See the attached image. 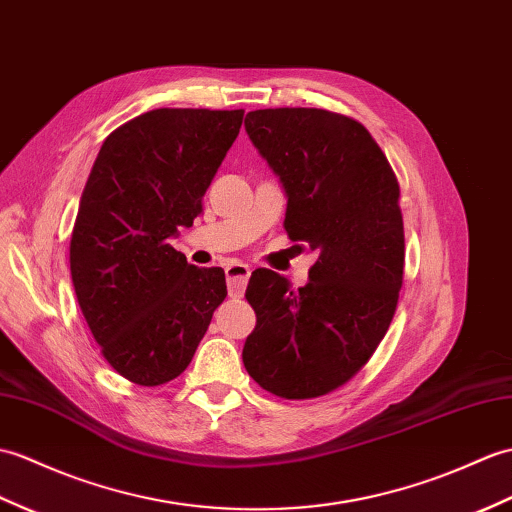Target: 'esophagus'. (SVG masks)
<instances>
[{
    "label": "esophagus",
    "mask_w": 512,
    "mask_h": 512,
    "mask_svg": "<svg viewBox=\"0 0 512 512\" xmlns=\"http://www.w3.org/2000/svg\"><path fill=\"white\" fill-rule=\"evenodd\" d=\"M224 272H227L229 296H233V299H240V296L244 294L246 283H248V277H251V268H248L246 264H240V261H233V264L224 268Z\"/></svg>",
    "instance_id": "34e87169"
}]
</instances>
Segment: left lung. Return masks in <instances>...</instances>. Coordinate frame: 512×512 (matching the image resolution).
I'll return each mask as SVG.
<instances>
[{
    "label": "left lung",
    "instance_id": "1",
    "mask_svg": "<svg viewBox=\"0 0 512 512\" xmlns=\"http://www.w3.org/2000/svg\"><path fill=\"white\" fill-rule=\"evenodd\" d=\"M246 133L288 196L283 227L318 259L299 290L255 270L246 299L257 325L242 360L283 399H312L347 384L386 336L403 283L399 183L360 124L325 109H261Z\"/></svg>",
    "mask_w": 512,
    "mask_h": 512
}]
</instances>
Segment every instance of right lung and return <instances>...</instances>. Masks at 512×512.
<instances>
[{
	"instance_id": "obj_1",
	"label": "right lung",
	"mask_w": 512,
	"mask_h": 512,
	"mask_svg": "<svg viewBox=\"0 0 512 512\" xmlns=\"http://www.w3.org/2000/svg\"><path fill=\"white\" fill-rule=\"evenodd\" d=\"M244 111L154 109L104 139L71 233L78 305L104 360L139 386L192 362L227 296L222 268H196L170 244L240 133Z\"/></svg>"
}]
</instances>
